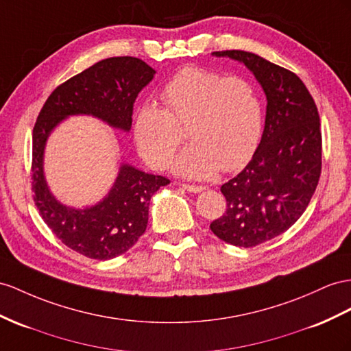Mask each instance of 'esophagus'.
<instances>
[{"mask_svg": "<svg viewBox=\"0 0 351 351\" xmlns=\"http://www.w3.org/2000/svg\"><path fill=\"white\" fill-rule=\"evenodd\" d=\"M184 190H186V191H190V193H202L203 190H204V186H202V185H191V184H182L181 185Z\"/></svg>", "mask_w": 351, "mask_h": 351, "instance_id": "obj_1", "label": "esophagus"}]
</instances>
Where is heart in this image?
<instances>
[{
    "label": "heart",
    "mask_w": 351,
    "mask_h": 351,
    "mask_svg": "<svg viewBox=\"0 0 351 351\" xmlns=\"http://www.w3.org/2000/svg\"><path fill=\"white\" fill-rule=\"evenodd\" d=\"M160 99L165 110L151 102L138 108L133 130L141 156L154 167L169 163L185 125L190 143L172 169L194 179L243 166L261 139L263 105L246 78L188 66L169 80Z\"/></svg>",
    "instance_id": "1"
}]
</instances>
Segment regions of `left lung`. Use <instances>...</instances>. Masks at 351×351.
I'll return each instance as SVG.
<instances>
[{
	"instance_id": "8db88e82",
	"label": "left lung",
	"mask_w": 351,
	"mask_h": 351,
	"mask_svg": "<svg viewBox=\"0 0 351 351\" xmlns=\"http://www.w3.org/2000/svg\"><path fill=\"white\" fill-rule=\"evenodd\" d=\"M243 64L267 96L265 125L252 160L221 186L227 210L210 223L213 234L239 247H254L300 219L322 170L317 106L300 77L243 50L213 51Z\"/></svg>"
}]
</instances>
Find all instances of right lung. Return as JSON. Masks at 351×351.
I'll return each mask as SVG.
<instances>
[{"label":"right lung","instance_id":"right-lung-1","mask_svg":"<svg viewBox=\"0 0 351 351\" xmlns=\"http://www.w3.org/2000/svg\"><path fill=\"white\" fill-rule=\"evenodd\" d=\"M156 75L145 62L108 58L53 90L32 132V191L41 218L56 237L75 252L106 261L136 243L148 223L149 200L165 176L121 165L112 188L101 202L84 209L62 204L44 176V149L53 129L69 115H93L114 129L129 132L133 104Z\"/></svg>","mask_w":351,"mask_h":351}]
</instances>
